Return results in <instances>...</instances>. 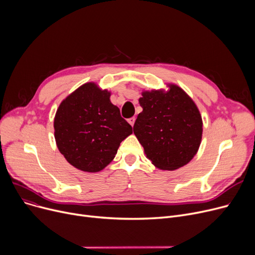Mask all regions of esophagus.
Instances as JSON below:
<instances>
[{"label": "esophagus", "mask_w": 255, "mask_h": 255, "mask_svg": "<svg viewBox=\"0 0 255 255\" xmlns=\"http://www.w3.org/2000/svg\"><path fill=\"white\" fill-rule=\"evenodd\" d=\"M128 122H129V124H130L131 126H133V125H134V122H135V118L132 117V118L128 119Z\"/></svg>", "instance_id": "34e87169"}]
</instances>
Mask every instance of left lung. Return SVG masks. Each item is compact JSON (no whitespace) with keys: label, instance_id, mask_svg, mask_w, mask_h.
I'll use <instances>...</instances> for the list:
<instances>
[{"label":"left lung","instance_id":"8db88e82","mask_svg":"<svg viewBox=\"0 0 255 255\" xmlns=\"http://www.w3.org/2000/svg\"><path fill=\"white\" fill-rule=\"evenodd\" d=\"M162 91L143 92L142 112L133 132L144 153L158 168L173 170L188 163L196 154L203 134L202 117L195 103L175 85Z\"/></svg>","mask_w":255,"mask_h":255}]
</instances>
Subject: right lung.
Segmentation results:
<instances>
[{"mask_svg": "<svg viewBox=\"0 0 255 255\" xmlns=\"http://www.w3.org/2000/svg\"><path fill=\"white\" fill-rule=\"evenodd\" d=\"M111 93L93 83L85 84L67 97L55 117L59 151L74 167L89 172L103 169L115 158L120 143L132 133L110 100Z\"/></svg>", "mask_w": 255, "mask_h": 255, "instance_id": "1", "label": "right lung"}]
</instances>
